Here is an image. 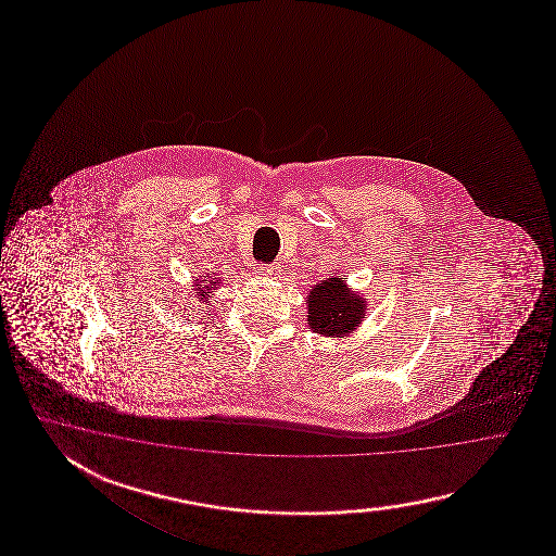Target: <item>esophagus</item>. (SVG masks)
Masks as SVG:
<instances>
[{
  "label": "esophagus",
  "mask_w": 556,
  "mask_h": 556,
  "mask_svg": "<svg viewBox=\"0 0 556 556\" xmlns=\"http://www.w3.org/2000/svg\"><path fill=\"white\" fill-rule=\"evenodd\" d=\"M258 270H261L262 276H268V278H276V276H278V273H280V268H278V266H274V264L258 266Z\"/></svg>",
  "instance_id": "esophagus-1"
}]
</instances>
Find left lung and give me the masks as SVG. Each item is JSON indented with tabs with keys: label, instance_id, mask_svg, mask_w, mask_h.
Masks as SVG:
<instances>
[{
	"label": "left lung",
	"instance_id": "obj_1",
	"mask_svg": "<svg viewBox=\"0 0 556 556\" xmlns=\"http://www.w3.org/2000/svg\"><path fill=\"white\" fill-rule=\"evenodd\" d=\"M364 312V300L350 294L342 278L324 280L307 298V324L324 336H343L354 331Z\"/></svg>",
	"mask_w": 556,
	"mask_h": 556
}]
</instances>
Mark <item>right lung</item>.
<instances>
[{"label": "right lung", "instance_id": "add662e5", "mask_svg": "<svg viewBox=\"0 0 556 556\" xmlns=\"http://www.w3.org/2000/svg\"><path fill=\"white\" fill-rule=\"evenodd\" d=\"M211 279L212 282L208 283L207 280ZM216 283H218V280H214L213 276H208V278H206V280H199V282H197V286H199V292H197V295H201V300L202 302H204V300H206V295H208V290H211V288H214V286H216Z\"/></svg>", "mask_w": 556, "mask_h": 556}]
</instances>
